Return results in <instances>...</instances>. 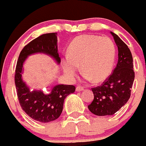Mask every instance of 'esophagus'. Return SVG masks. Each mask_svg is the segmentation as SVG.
Here are the masks:
<instances>
[{"mask_svg": "<svg viewBox=\"0 0 146 146\" xmlns=\"http://www.w3.org/2000/svg\"><path fill=\"white\" fill-rule=\"evenodd\" d=\"M84 88L81 87V86H77L76 88V92H81V91H84Z\"/></svg>", "mask_w": 146, "mask_h": 146, "instance_id": "obj_1", "label": "esophagus"}]
</instances>
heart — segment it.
Here are the masks:
<instances>
[{"label": "heart", "mask_w": 146, "mask_h": 146, "mask_svg": "<svg viewBox=\"0 0 146 146\" xmlns=\"http://www.w3.org/2000/svg\"><path fill=\"white\" fill-rule=\"evenodd\" d=\"M115 60V46L111 38L82 35L71 42L62 67L64 74L70 80L76 77L81 65L86 81L100 83L112 73Z\"/></svg>", "instance_id": "b5f03b06"}]
</instances>
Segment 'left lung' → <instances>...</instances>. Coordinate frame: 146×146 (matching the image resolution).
<instances>
[{
	"label": "left lung",
	"mask_w": 146,
	"mask_h": 146,
	"mask_svg": "<svg viewBox=\"0 0 146 146\" xmlns=\"http://www.w3.org/2000/svg\"><path fill=\"white\" fill-rule=\"evenodd\" d=\"M118 47V62L112 74L98 87L92 88L94 100L88 108L96 115H111L127 102L135 79L132 53L116 34L111 32Z\"/></svg>",
	"instance_id": "1"
}]
</instances>
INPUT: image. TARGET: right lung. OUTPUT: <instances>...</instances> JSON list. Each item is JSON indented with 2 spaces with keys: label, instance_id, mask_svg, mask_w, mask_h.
Masks as SVG:
<instances>
[{
  "label": "right lung",
  "instance_id": "right-lung-1",
  "mask_svg": "<svg viewBox=\"0 0 146 146\" xmlns=\"http://www.w3.org/2000/svg\"><path fill=\"white\" fill-rule=\"evenodd\" d=\"M57 35L56 33L44 34L30 42L21 51L16 67L14 80L19 104L31 119L41 123L58 119L62 112L65 99L76 90L73 85L57 84L52 87L48 94H44L42 90H31L22 79L24 62L32 54L41 53L48 55L60 65L61 60L57 48Z\"/></svg>",
  "mask_w": 146,
  "mask_h": 146
}]
</instances>
